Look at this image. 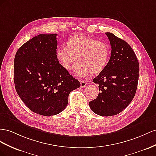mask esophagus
<instances>
[{
	"label": "esophagus",
	"mask_w": 156,
	"mask_h": 156,
	"mask_svg": "<svg viewBox=\"0 0 156 156\" xmlns=\"http://www.w3.org/2000/svg\"><path fill=\"white\" fill-rule=\"evenodd\" d=\"M80 85H81V87H85L87 85V83L83 80H80Z\"/></svg>",
	"instance_id": "1"
}]
</instances>
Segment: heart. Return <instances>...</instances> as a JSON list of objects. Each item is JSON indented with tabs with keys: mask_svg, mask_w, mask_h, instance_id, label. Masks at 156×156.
Returning <instances> with one entry per match:
<instances>
[{
	"mask_svg": "<svg viewBox=\"0 0 156 156\" xmlns=\"http://www.w3.org/2000/svg\"><path fill=\"white\" fill-rule=\"evenodd\" d=\"M55 56L63 67L70 70L78 60L74 69L75 74L80 77L99 74L107 65L110 50L108 44L85 35L71 37L67 46L56 49Z\"/></svg>",
	"mask_w": 156,
	"mask_h": 156,
	"instance_id": "1",
	"label": "heart"
}]
</instances>
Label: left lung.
Returning <instances> with one entry per match:
<instances>
[{"label": "left lung", "instance_id": "8db88e82", "mask_svg": "<svg viewBox=\"0 0 156 156\" xmlns=\"http://www.w3.org/2000/svg\"><path fill=\"white\" fill-rule=\"evenodd\" d=\"M110 43L111 55L105 69L93 80L99 84L95 99L89 103L93 112L101 116L116 115L129 105L139 81V61L131 47L111 33H105Z\"/></svg>", "mask_w": 156, "mask_h": 156}]
</instances>
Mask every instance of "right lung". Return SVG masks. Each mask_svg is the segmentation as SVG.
<instances>
[{
    "mask_svg": "<svg viewBox=\"0 0 156 156\" xmlns=\"http://www.w3.org/2000/svg\"><path fill=\"white\" fill-rule=\"evenodd\" d=\"M57 34H38L22 45L14 58L17 94L33 112L54 115L67 106L69 93L80 83L55 56Z\"/></svg>",
    "mask_w": 156,
    "mask_h": 156,
    "instance_id": "obj_1",
    "label": "right lung"
}]
</instances>
